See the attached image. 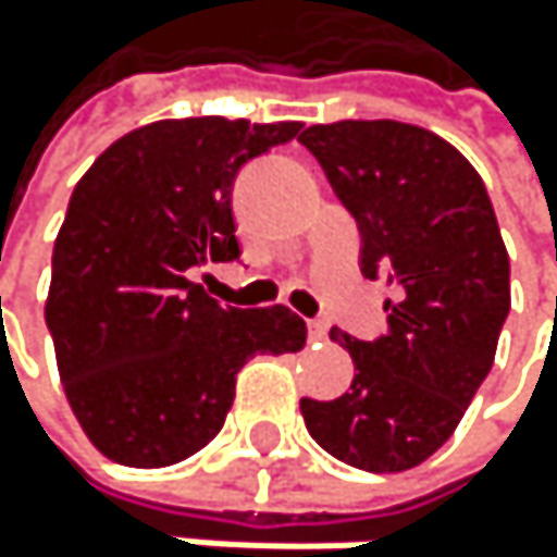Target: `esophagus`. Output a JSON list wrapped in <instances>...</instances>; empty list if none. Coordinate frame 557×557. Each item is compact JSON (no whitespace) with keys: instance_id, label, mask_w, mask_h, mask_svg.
Listing matches in <instances>:
<instances>
[{"instance_id":"esophagus-1","label":"esophagus","mask_w":557,"mask_h":557,"mask_svg":"<svg viewBox=\"0 0 557 557\" xmlns=\"http://www.w3.org/2000/svg\"><path fill=\"white\" fill-rule=\"evenodd\" d=\"M327 320H310L307 324V334H310V341H327Z\"/></svg>"}]
</instances>
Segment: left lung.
I'll return each mask as SVG.
<instances>
[{"label":"left lung","mask_w":557,"mask_h":557,"mask_svg":"<svg viewBox=\"0 0 557 557\" xmlns=\"http://www.w3.org/2000/svg\"><path fill=\"white\" fill-rule=\"evenodd\" d=\"M360 230V273L397 290L387 334L354 341V381L300 400L310 437L337 461L391 474L455 434L495 363L511 307L508 250L478 170L431 129L341 120L300 133Z\"/></svg>","instance_id":"1"}]
</instances>
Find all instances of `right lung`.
Segmentation results:
<instances>
[{
  "instance_id": "add662e5",
  "label": "right lung",
  "mask_w": 557,
  "mask_h": 557,
  "mask_svg": "<svg viewBox=\"0 0 557 557\" xmlns=\"http://www.w3.org/2000/svg\"><path fill=\"white\" fill-rule=\"evenodd\" d=\"M300 123L160 120L83 173L52 250L46 324L70 408L96 451L166 468L207 447L257 354H297L287 307H220L186 276L237 260L233 180Z\"/></svg>"
}]
</instances>
